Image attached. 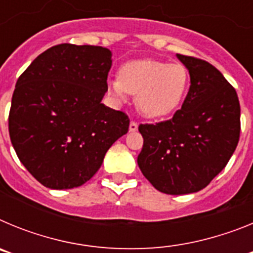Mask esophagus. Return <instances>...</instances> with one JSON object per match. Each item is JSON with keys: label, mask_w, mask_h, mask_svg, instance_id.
<instances>
[{"label": "esophagus", "mask_w": 253, "mask_h": 253, "mask_svg": "<svg viewBox=\"0 0 253 253\" xmlns=\"http://www.w3.org/2000/svg\"><path fill=\"white\" fill-rule=\"evenodd\" d=\"M138 129V124L135 122H130V125H129V130L135 131Z\"/></svg>", "instance_id": "esophagus-1"}]
</instances>
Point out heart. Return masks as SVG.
<instances>
[{"instance_id":"obj_1","label":"heart","mask_w":253,"mask_h":253,"mask_svg":"<svg viewBox=\"0 0 253 253\" xmlns=\"http://www.w3.org/2000/svg\"><path fill=\"white\" fill-rule=\"evenodd\" d=\"M189 84V71L184 64L140 59L124 64L119 78L109 81V88L120 99L125 93L135 95L138 110L146 118H163L184 101Z\"/></svg>"}]
</instances>
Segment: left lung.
I'll return each instance as SVG.
<instances>
[{
	"label": "left lung",
	"mask_w": 253,
	"mask_h": 253,
	"mask_svg": "<svg viewBox=\"0 0 253 253\" xmlns=\"http://www.w3.org/2000/svg\"><path fill=\"white\" fill-rule=\"evenodd\" d=\"M190 73V88L172 119L140 124L138 166L158 191L196 193L210 184L240 140L241 106L234 87L207 60L177 54Z\"/></svg>",
	"instance_id": "obj_1"
}]
</instances>
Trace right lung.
<instances>
[{
  "label": "right lung",
  "instance_id": "add662e5",
  "mask_svg": "<svg viewBox=\"0 0 253 253\" xmlns=\"http://www.w3.org/2000/svg\"><path fill=\"white\" fill-rule=\"evenodd\" d=\"M111 63L107 48L58 44L17 80L8 115L11 143L45 187L84 185L113 143L128 133V115L101 104Z\"/></svg>",
  "mask_w": 253,
  "mask_h": 253
}]
</instances>
